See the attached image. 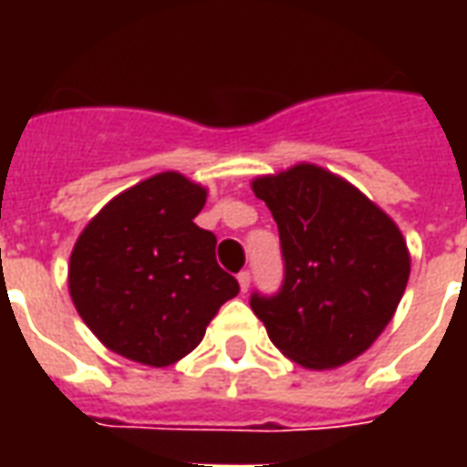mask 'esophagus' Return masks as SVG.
<instances>
[{"instance_id": "obj_1", "label": "esophagus", "mask_w": 467, "mask_h": 467, "mask_svg": "<svg viewBox=\"0 0 467 467\" xmlns=\"http://www.w3.org/2000/svg\"><path fill=\"white\" fill-rule=\"evenodd\" d=\"M237 283H240V290H243V293H247V287H250V273H247V270H243V273L237 275Z\"/></svg>"}]
</instances>
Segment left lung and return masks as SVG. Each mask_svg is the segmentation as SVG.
<instances>
[{"instance_id":"8db88e82","label":"left lung","mask_w":467,"mask_h":467,"mask_svg":"<svg viewBox=\"0 0 467 467\" xmlns=\"http://www.w3.org/2000/svg\"><path fill=\"white\" fill-rule=\"evenodd\" d=\"M280 233V293H254L253 313L285 358L333 370L368 350L398 310L410 253L398 224L317 164L253 180Z\"/></svg>"}]
</instances>
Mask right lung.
<instances>
[{"mask_svg": "<svg viewBox=\"0 0 467 467\" xmlns=\"http://www.w3.org/2000/svg\"><path fill=\"white\" fill-rule=\"evenodd\" d=\"M202 184L160 172L109 200L77 237L69 295L99 343L167 368L202 343L240 285L214 260L217 237L194 224Z\"/></svg>", "mask_w": 467, "mask_h": 467, "instance_id": "right-lung-1", "label": "right lung"}]
</instances>
